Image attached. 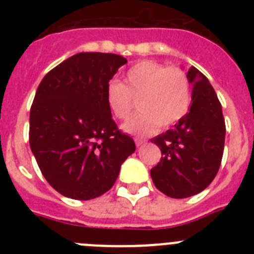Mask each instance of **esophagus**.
<instances>
[{"instance_id":"1","label":"esophagus","mask_w":254,"mask_h":254,"mask_svg":"<svg viewBox=\"0 0 254 254\" xmlns=\"http://www.w3.org/2000/svg\"><path fill=\"white\" fill-rule=\"evenodd\" d=\"M134 142H136V146H142V145H145V143L147 142L146 140H142V138H134Z\"/></svg>"}]
</instances>
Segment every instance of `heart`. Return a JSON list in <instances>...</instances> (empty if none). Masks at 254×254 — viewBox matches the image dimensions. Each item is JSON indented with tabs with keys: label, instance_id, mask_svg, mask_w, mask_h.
I'll use <instances>...</instances> for the list:
<instances>
[{
	"label": "heart",
	"instance_id": "b5f03b06",
	"mask_svg": "<svg viewBox=\"0 0 254 254\" xmlns=\"http://www.w3.org/2000/svg\"><path fill=\"white\" fill-rule=\"evenodd\" d=\"M105 95L109 111L118 120H126L137 100L140 112L123 125V129L134 136H147L159 127L176 125L190 111L192 100L185 71L155 61L133 64L126 73L123 84H108Z\"/></svg>",
	"mask_w": 254,
	"mask_h": 254
}]
</instances>
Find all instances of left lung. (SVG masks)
<instances>
[{
  "instance_id": "1",
  "label": "left lung",
  "mask_w": 254,
  "mask_h": 254,
  "mask_svg": "<svg viewBox=\"0 0 254 254\" xmlns=\"http://www.w3.org/2000/svg\"><path fill=\"white\" fill-rule=\"evenodd\" d=\"M192 105L174 128L152 138L161 159L151 170L152 182L172 198L202 192L219 172L225 143V121L214 87L196 67L187 72Z\"/></svg>"
}]
</instances>
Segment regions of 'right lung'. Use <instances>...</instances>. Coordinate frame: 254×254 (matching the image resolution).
I'll use <instances>...</instances> for the list:
<instances>
[{
    "label": "right lung",
    "instance_id": "1",
    "mask_svg": "<svg viewBox=\"0 0 254 254\" xmlns=\"http://www.w3.org/2000/svg\"><path fill=\"white\" fill-rule=\"evenodd\" d=\"M125 64L113 53H77L38 86L29 142L43 177L62 196L86 201L104 194L136 150L132 137L117 127L105 95Z\"/></svg>",
    "mask_w": 254,
    "mask_h": 254
}]
</instances>
